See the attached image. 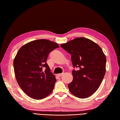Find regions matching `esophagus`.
<instances>
[{"instance_id": "1", "label": "esophagus", "mask_w": 120, "mask_h": 120, "mask_svg": "<svg viewBox=\"0 0 120 120\" xmlns=\"http://www.w3.org/2000/svg\"><path fill=\"white\" fill-rule=\"evenodd\" d=\"M63 75V73H61V74H57L58 76H59V77H60V76H61L62 75Z\"/></svg>"}]
</instances>
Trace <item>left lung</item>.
Wrapping results in <instances>:
<instances>
[{
	"label": "left lung",
	"instance_id": "1",
	"mask_svg": "<svg viewBox=\"0 0 120 120\" xmlns=\"http://www.w3.org/2000/svg\"><path fill=\"white\" fill-rule=\"evenodd\" d=\"M71 55L73 79L70 91L80 98L90 97L98 89L106 73V58L99 46L87 38L80 37L60 45Z\"/></svg>",
	"mask_w": 120,
	"mask_h": 120
}]
</instances>
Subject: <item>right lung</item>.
Listing matches in <instances>:
<instances>
[{
    "label": "right lung",
    "mask_w": 120,
    "mask_h": 120,
    "mask_svg": "<svg viewBox=\"0 0 120 120\" xmlns=\"http://www.w3.org/2000/svg\"><path fill=\"white\" fill-rule=\"evenodd\" d=\"M58 44L46 39L24 45L13 61L15 76L20 87L28 96L41 99L52 92L56 81L46 63L49 53Z\"/></svg>",
    "instance_id": "right-lung-1"
}]
</instances>
